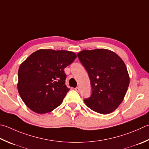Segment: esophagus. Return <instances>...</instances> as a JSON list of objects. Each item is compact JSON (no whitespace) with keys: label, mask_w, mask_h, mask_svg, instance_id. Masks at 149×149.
<instances>
[{"label":"esophagus","mask_w":149,"mask_h":149,"mask_svg":"<svg viewBox=\"0 0 149 149\" xmlns=\"http://www.w3.org/2000/svg\"><path fill=\"white\" fill-rule=\"evenodd\" d=\"M75 91H77V92H79V87H76V88H75Z\"/></svg>","instance_id":"34e87169"}]
</instances>
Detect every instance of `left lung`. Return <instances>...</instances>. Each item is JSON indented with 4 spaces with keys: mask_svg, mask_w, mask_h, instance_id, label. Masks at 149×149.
<instances>
[{
    "mask_svg": "<svg viewBox=\"0 0 149 149\" xmlns=\"http://www.w3.org/2000/svg\"><path fill=\"white\" fill-rule=\"evenodd\" d=\"M88 72L92 95L84 100L86 105L101 114L112 112L123 101L130 77L121 58L107 49L83 50L77 54Z\"/></svg>",
    "mask_w": 149,
    "mask_h": 149,
    "instance_id": "obj_1",
    "label": "left lung"
}]
</instances>
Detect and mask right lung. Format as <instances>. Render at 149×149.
<instances>
[{
	"instance_id": "obj_1",
	"label": "right lung",
	"mask_w": 149,
	"mask_h": 149,
	"mask_svg": "<svg viewBox=\"0 0 149 149\" xmlns=\"http://www.w3.org/2000/svg\"><path fill=\"white\" fill-rule=\"evenodd\" d=\"M76 57L72 52L40 49L21 63L17 89L29 109L46 113L63 103L70 90L65 85V68Z\"/></svg>"
}]
</instances>
